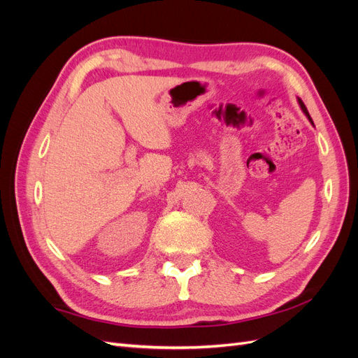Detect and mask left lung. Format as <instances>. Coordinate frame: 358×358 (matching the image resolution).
Returning a JSON list of instances; mask_svg holds the SVG:
<instances>
[{"instance_id": "8db88e82", "label": "left lung", "mask_w": 358, "mask_h": 358, "mask_svg": "<svg viewBox=\"0 0 358 358\" xmlns=\"http://www.w3.org/2000/svg\"><path fill=\"white\" fill-rule=\"evenodd\" d=\"M299 100V104H300V109L303 110V113H305L306 116H308V119H309V121L312 122V119H310V116H309V112H308V109H306V106L305 104H303V101L300 100V99H297ZM312 125H313V122H312Z\"/></svg>"}]
</instances>
